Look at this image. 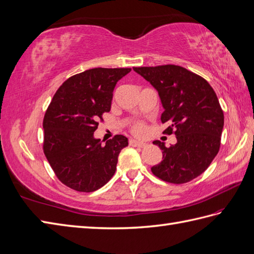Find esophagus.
I'll return each instance as SVG.
<instances>
[{"label": "esophagus", "mask_w": 254, "mask_h": 254, "mask_svg": "<svg viewBox=\"0 0 254 254\" xmlns=\"http://www.w3.org/2000/svg\"><path fill=\"white\" fill-rule=\"evenodd\" d=\"M129 144H130L131 146H135V147H144L146 145L145 142L138 141V140H134V139H130V141H129Z\"/></svg>", "instance_id": "1"}]
</instances>
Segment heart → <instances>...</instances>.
I'll return each mask as SVG.
<instances>
[{
  "mask_svg": "<svg viewBox=\"0 0 254 254\" xmlns=\"http://www.w3.org/2000/svg\"><path fill=\"white\" fill-rule=\"evenodd\" d=\"M144 130H145V127H144L143 124L140 123V122L134 123L133 125H132V131L135 134H142V133L144 132Z\"/></svg>",
  "mask_w": 254,
  "mask_h": 254,
  "instance_id": "b5f03b06",
  "label": "heart"
}]
</instances>
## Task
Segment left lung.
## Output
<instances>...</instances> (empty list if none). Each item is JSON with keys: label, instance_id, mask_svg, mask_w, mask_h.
Masks as SVG:
<instances>
[{"label": "left lung", "instance_id": "obj_1", "mask_svg": "<svg viewBox=\"0 0 254 254\" xmlns=\"http://www.w3.org/2000/svg\"><path fill=\"white\" fill-rule=\"evenodd\" d=\"M158 92L164 112V131L174 132L177 143L166 147L154 141L163 151V160L151 170L163 181L182 184L200 176L216 156L221 144L224 115L214 90L205 78L185 67L166 64L133 67Z\"/></svg>", "mask_w": 254, "mask_h": 254}]
</instances>
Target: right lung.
Wrapping results in <instances>:
<instances>
[{
  "instance_id": "add662e5",
  "label": "right lung",
  "mask_w": 254,
  "mask_h": 254,
  "mask_svg": "<svg viewBox=\"0 0 254 254\" xmlns=\"http://www.w3.org/2000/svg\"><path fill=\"white\" fill-rule=\"evenodd\" d=\"M130 71L95 67L67 78L56 91L43 121V148L56 176L70 189L94 191L114 176L128 139L116 134L104 145L94 132L110 112L115 85Z\"/></svg>"
}]
</instances>
